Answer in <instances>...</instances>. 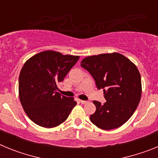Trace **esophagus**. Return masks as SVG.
I'll return each mask as SVG.
<instances>
[{
    "mask_svg": "<svg viewBox=\"0 0 158 158\" xmlns=\"http://www.w3.org/2000/svg\"><path fill=\"white\" fill-rule=\"evenodd\" d=\"M81 101V103L82 104H87L88 103V101H86V100H80Z\"/></svg>",
    "mask_w": 158,
    "mask_h": 158,
    "instance_id": "34e87169",
    "label": "esophagus"
}]
</instances>
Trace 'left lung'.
<instances>
[{
  "label": "left lung",
  "mask_w": 158,
  "mask_h": 158,
  "mask_svg": "<svg viewBox=\"0 0 158 158\" xmlns=\"http://www.w3.org/2000/svg\"><path fill=\"white\" fill-rule=\"evenodd\" d=\"M94 78L96 87L104 90V104L93 101L96 111L90 121L103 130L121 127L133 115L142 95L141 75L131 60L118 53L89 56L81 62Z\"/></svg>",
  "instance_id": "left-lung-1"
}]
</instances>
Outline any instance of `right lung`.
<instances>
[{"instance_id":"right-lung-1","label":"right lung","mask_w":158,"mask_h":158,"mask_svg":"<svg viewBox=\"0 0 158 158\" xmlns=\"http://www.w3.org/2000/svg\"><path fill=\"white\" fill-rule=\"evenodd\" d=\"M80 57L63 55L54 51L35 54L22 67L19 77V96L25 113L35 124L46 128L66 120L76 106L73 97L56 91Z\"/></svg>"}]
</instances>
